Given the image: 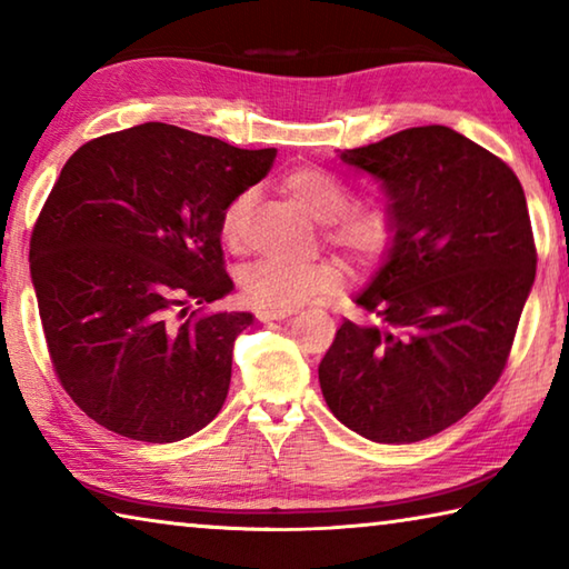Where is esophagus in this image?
<instances>
[{
  "instance_id": "1",
  "label": "esophagus",
  "mask_w": 569,
  "mask_h": 569,
  "mask_svg": "<svg viewBox=\"0 0 569 569\" xmlns=\"http://www.w3.org/2000/svg\"><path fill=\"white\" fill-rule=\"evenodd\" d=\"M293 313V308H258V321H281Z\"/></svg>"
}]
</instances>
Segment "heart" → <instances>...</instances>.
Segmentation results:
<instances>
[{
  "label": "heart",
  "mask_w": 569,
  "mask_h": 569,
  "mask_svg": "<svg viewBox=\"0 0 569 569\" xmlns=\"http://www.w3.org/2000/svg\"><path fill=\"white\" fill-rule=\"evenodd\" d=\"M283 188L306 213L323 223V233L333 246L343 248L356 261H373L391 246L393 216L383 206L363 203L349 206L351 192L343 182L321 168H296L283 178ZM253 192L243 190L230 200L220 213V238L230 248L246 240ZM240 291L253 306L261 308H296L316 296L331 293L343 281V271L336 261L286 263L278 258H258L243 266L238 276Z\"/></svg>",
  "instance_id": "heart-1"
}]
</instances>
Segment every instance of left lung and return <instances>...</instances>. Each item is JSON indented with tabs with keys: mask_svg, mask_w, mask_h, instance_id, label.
Masks as SVG:
<instances>
[{
	"mask_svg": "<svg viewBox=\"0 0 569 569\" xmlns=\"http://www.w3.org/2000/svg\"><path fill=\"white\" fill-rule=\"evenodd\" d=\"M381 182L393 240L319 366L333 417L379 445L457 423L502 377L535 283L525 190L507 162L427 124L339 156Z\"/></svg>",
	"mask_w": 569,
	"mask_h": 569,
	"instance_id": "8db88e82",
	"label": "left lung"
}]
</instances>
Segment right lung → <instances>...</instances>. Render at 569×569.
I'll list each match as a JSON object with an SVG mask.
<instances>
[{
  "label": "right lung",
  "instance_id": "right-lung-1",
  "mask_svg": "<svg viewBox=\"0 0 569 569\" xmlns=\"http://www.w3.org/2000/svg\"><path fill=\"white\" fill-rule=\"evenodd\" d=\"M273 160L276 148L146 122L64 162L30 271L57 379L100 427L170 445L218 417L233 343L253 323L246 311L203 313L233 291L218 223Z\"/></svg>",
  "mask_w": 569,
  "mask_h": 569
}]
</instances>
